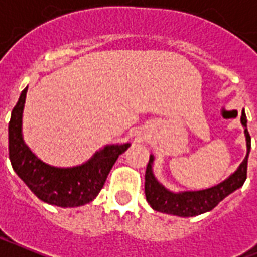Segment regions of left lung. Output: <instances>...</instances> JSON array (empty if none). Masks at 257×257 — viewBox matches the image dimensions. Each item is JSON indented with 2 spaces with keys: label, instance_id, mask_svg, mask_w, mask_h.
<instances>
[{
  "label": "left lung",
  "instance_id": "left-lung-1",
  "mask_svg": "<svg viewBox=\"0 0 257 257\" xmlns=\"http://www.w3.org/2000/svg\"><path fill=\"white\" fill-rule=\"evenodd\" d=\"M241 124L244 126V135L246 140V155L245 159L238 166L232 175L228 176L225 181L217 186L209 187L198 191H171L166 189L154 175L152 164H154V155L150 156V162L146 171V198L151 207L160 213L166 214L179 215V217H195L203 214L206 211L213 210L229 194L240 189L246 179V167H248V156L250 151V136L246 129L245 111H241Z\"/></svg>",
  "mask_w": 257,
  "mask_h": 257
}]
</instances>
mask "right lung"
I'll return each mask as SVG.
<instances>
[{
	"label": "right lung",
	"mask_w": 257,
	"mask_h": 257,
	"mask_svg": "<svg viewBox=\"0 0 257 257\" xmlns=\"http://www.w3.org/2000/svg\"><path fill=\"white\" fill-rule=\"evenodd\" d=\"M28 86L11 114L9 159L15 172L43 202L59 207H78L91 202L105 185L113 164L131 144H109L97 151L83 164L75 167H54L37 158L23 137V111Z\"/></svg>",
	"instance_id": "right-lung-1"
}]
</instances>
